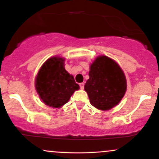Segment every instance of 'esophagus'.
<instances>
[{
    "label": "esophagus",
    "mask_w": 159,
    "mask_h": 159,
    "mask_svg": "<svg viewBox=\"0 0 159 159\" xmlns=\"http://www.w3.org/2000/svg\"><path fill=\"white\" fill-rule=\"evenodd\" d=\"M79 86H80V88H81V90H83L84 87V83H80L79 84Z\"/></svg>",
    "instance_id": "esophagus-1"
}]
</instances>
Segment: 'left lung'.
<instances>
[{
  "label": "left lung",
  "instance_id": "obj_1",
  "mask_svg": "<svg viewBox=\"0 0 159 159\" xmlns=\"http://www.w3.org/2000/svg\"><path fill=\"white\" fill-rule=\"evenodd\" d=\"M90 78L84 85L90 104L102 111L116 106L126 91V79L123 70L107 56L96 57L90 67Z\"/></svg>",
  "mask_w": 159,
  "mask_h": 159
}]
</instances>
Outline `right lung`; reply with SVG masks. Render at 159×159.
I'll return each mask as SVG.
<instances>
[{
    "label": "right lung",
    "mask_w": 159,
    "mask_h": 159,
    "mask_svg": "<svg viewBox=\"0 0 159 159\" xmlns=\"http://www.w3.org/2000/svg\"><path fill=\"white\" fill-rule=\"evenodd\" d=\"M37 93L45 105L61 107L79 89L73 76L64 68V59L53 57L43 63L35 81Z\"/></svg>",
    "instance_id": "obj_1"
}]
</instances>
